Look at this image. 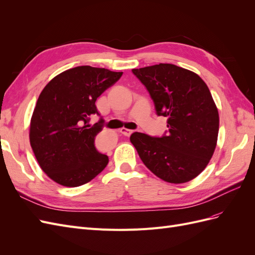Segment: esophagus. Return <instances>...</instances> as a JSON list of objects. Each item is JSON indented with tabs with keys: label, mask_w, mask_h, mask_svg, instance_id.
Instances as JSON below:
<instances>
[{
	"label": "esophagus",
	"mask_w": 255,
	"mask_h": 255,
	"mask_svg": "<svg viewBox=\"0 0 255 255\" xmlns=\"http://www.w3.org/2000/svg\"><path fill=\"white\" fill-rule=\"evenodd\" d=\"M119 132H120L121 134L125 135V136H129L130 134L133 133V130H132V129H128V128H120Z\"/></svg>",
	"instance_id": "obj_1"
}]
</instances>
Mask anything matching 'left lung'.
<instances>
[{"mask_svg":"<svg viewBox=\"0 0 255 255\" xmlns=\"http://www.w3.org/2000/svg\"><path fill=\"white\" fill-rule=\"evenodd\" d=\"M133 73L149 91L158 116L167 117L168 134L129 137L142 163L159 179L182 184L201 173L213 156L219 114L207 85L195 72L159 64Z\"/></svg>","mask_w":255,"mask_h":255,"instance_id":"left-lung-1","label":"left lung"}]
</instances>
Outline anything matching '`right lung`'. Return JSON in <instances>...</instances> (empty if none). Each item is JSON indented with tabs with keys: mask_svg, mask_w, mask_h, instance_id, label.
I'll use <instances>...</instances> for the list:
<instances>
[{
	"mask_svg": "<svg viewBox=\"0 0 255 255\" xmlns=\"http://www.w3.org/2000/svg\"><path fill=\"white\" fill-rule=\"evenodd\" d=\"M122 72L80 66L52 79L37 100L30 119L29 142L40 168L63 186L90 182L109 164L95 146L104 120L89 125L99 115L97 99L117 82Z\"/></svg>",
	"mask_w": 255,
	"mask_h": 255,
	"instance_id": "obj_1",
	"label": "right lung"
}]
</instances>
